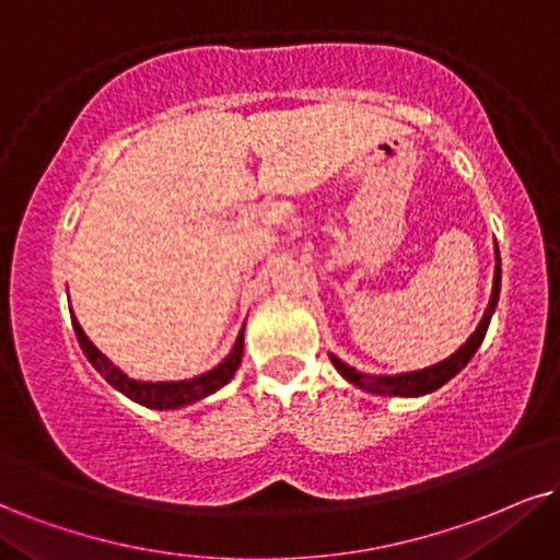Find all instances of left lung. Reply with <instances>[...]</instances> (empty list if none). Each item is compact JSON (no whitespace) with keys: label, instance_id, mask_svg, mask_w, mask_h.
Returning <instances> with one entry per match:
<instances>
[{"label":"left lung","instance_id":"8db88e82","mask_svg":"<svg viewBox=\"0 0 560 560\" xmlns=\"http://www.w3.org/2000/svg\"><path fill=\"white\" fill-rule=\"evenodd\" d=\"M499 293H501V257H499V248H495L493 293H491V301H488L486 314H482V319H480L478 327H475V332L467 337V342L459 345V350H454V353L444 358V361L428 365V369H420V371H405V374H378V376L376 374H363V371L353 369V365L340 361V358L332 355V353H329V361H332L337 374H340L345 382H350L363 392H371V395H382V397H423V395H431V392L441 389V386H444L448 378L457 376L459 371L472 361L475 350L480 348L482 337H486V332H488V324H491V319H493L495 306H499Z\"/></svg>","mask_w":560,"mask_h":560}]
</instances>
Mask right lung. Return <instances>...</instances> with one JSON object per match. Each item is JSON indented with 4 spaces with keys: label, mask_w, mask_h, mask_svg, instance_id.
<instances>
[{
    "label": "right lung",
    "mask_w": 560,
    "mask_h": 560,
    "mask_svg": "<svg viewBox=\"0 0 560 560\" xmlns=\"http://www.w3.org/2000/svg\"><path fill=\"white\" fill-rule=\"evenodd\" d=\"M72 327H74V335H78L82 353L88 355V361L93 363V369L98 371V374L106 378L116 392H121L124 397H129L137 405L150 407V410H178V407L195 405L199 399L215 395L218 389H223V386L231 382L233 374H236V369L241 365V355H244V329H241L231 353H228L215 369L207 371V374H199L195 378H182V382H142V378L127 376L119 365L112 361V358L103 355L101 350L88 340L85 329L80 327V322L74 319V316H72Z\"/></svg>",
    "instance_id": "add662e5"
}]
</instances>
